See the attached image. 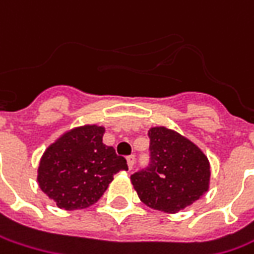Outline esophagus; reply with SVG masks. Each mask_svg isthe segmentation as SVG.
I'll return each mask as SVG.
<instances>
[{
  "label": "esophagus",
  "mask_w": 254,
  "mask_h": 254,
  "mask_svg": "<svg viewBox=\"0 0 254 254\" xmlns=\"http://www.w3.org/2000/svg\"><path fill=\"white\" fill-rule=\"evenodd\" d=\"M134 164H135V155H128L127 157V165H128V168L132 170V167H134Z\"/></svg>",
  "instance_id": "esophagus-1"
}]
</instances>
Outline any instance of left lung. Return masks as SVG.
<instances>
[{
	"mask_svg": "<svg viewBox=\"0 0 254 254\" xmlns=\"http://www.w3.org/2000/svg\"><path fill=\"white\" fill-rule=\"evenodd\" d=\"M151 162L131 175L138 198L152 209L177 213L208 192L210 165L199 147L164 126L148 130Z\"/></svg>",
	"mask_w": 254,
	"mask_h": 254,
	"instance_id": "1",
	"label": "left lung"
}]
</instances>
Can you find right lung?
Segmentation results:
<instances>
[{
	"instance_id": "1",
	"label": "right lung",
	"mask_w": 254,
	"mask_h": 254,
	"mask_svg": "<svg viewBox=\"0 0 254 254\" xmlns=\"http://www.w3.org/2000/svg\"><path fill=\"white\" fill-rule=\"evenodd\" d=\"M104 127L84 124L64 132L39 161L38 184L64 210L84 209L102 198L114 174L127 171L124 157L103 144Z\"/></svg>"
}]
</instances>
